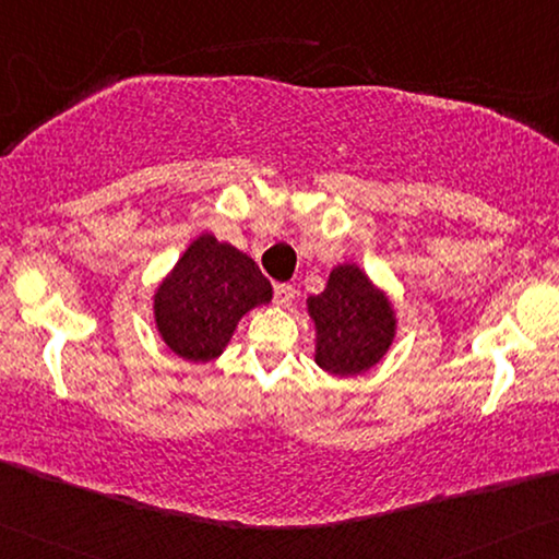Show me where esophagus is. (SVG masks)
Masks as SVG:
<instances>
[{"instance_id": "obj_1", "label": "esophagus", "mask_w": 559, "mask_h": 559, "mask_svg": "<svg viewBox=\"0 0 559 559\" xmlns=\"http://www.w3.org/2000/svg\"><path fill=\"white\" fill-rule=\"evenodd\" d=\"M295 287L292 285H277L274 287V305L277 307H289L292 302H295Z\"/></svg>"}]
</instances>
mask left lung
Listing matches in <instances>:
<instances>
[{"label": "left lung", "mask_w": 559, "mask_h": 559, "mask_svg": "<svg viewBox=\"0 0 559 559\" xmlns=\"http://www.w3.org/2000/svg\"><path fill=\"white\" fill-rule=\"evenodd\" d=\"M314 324V362L334 377H357L388 355L397 312L384 287L355 262L332 267L320 295L307 297Z\"/></svg>", "instance_id": "1"}]
</instances>
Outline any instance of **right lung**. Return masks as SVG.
<instances>
[{"label":"right lung","mask_w":559,"mask_h":559,"mask_svg":"<svg viewBox=\"0 0 559 559\" xmlns=\"http://www.w3.org/2000/svg\"><path fill=\"white\" fill-rule=\"evenodd\" d=\"M270 302L272 285L252 257L202 231L154 289V328L169 352L204 365L227 349L247 312Z\"/></svg>","instance_id":"obj_1"}]
</instances>
